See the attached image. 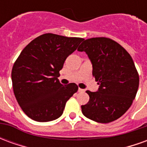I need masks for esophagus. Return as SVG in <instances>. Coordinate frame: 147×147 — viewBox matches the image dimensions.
Segmentation results:
<instances>
[{
    "label": "esophagus",
    "mask_w": 147,
    "mask_h": 147,
    "mask_svg": "<svg viewBox=\"0 0 147 147\" xmlns=\"http://www.w3.org/2000/svg\"><path fill=\"white\" fill-rule=\"evenodd\" d=\"M78 91H79V92H80V93H83V92H84V91H85V90H83V89H81V88H79V90H78Z\"/></svg>",
    "instance_id": "1"
}]
</instances>
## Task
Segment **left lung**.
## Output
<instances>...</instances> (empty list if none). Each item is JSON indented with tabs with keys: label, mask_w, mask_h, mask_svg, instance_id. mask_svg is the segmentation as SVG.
Segmentation results:
<instances>
[{
	"label": "left lung",
	"mask_w": 147,
	"mask_h": 147,
	"mask_svg": "<svg viewBox=\"0 0 147 147\" xmlns=\"http://www.w3.org/2000/svg\"><path fill=\"white\" fill-rule=\"evenodd\" d=\"M78 51L86 52L92 63L93 76L98 90H86L87 104L81 106L87 118L107 123L125 113L135 99L139 77L131 55L121 45L108 38L84 40Z\"/></svg>",
	"instance_id": "1"
}]
</instances>
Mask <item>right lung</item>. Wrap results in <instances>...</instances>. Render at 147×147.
Instances as JSON below:
<instances>
[{
	"instance_id": "right-lung-1",
	"label": "right lung",
	"mask_w": 147,
	"mask_h": 147,
	"mask_svg": "<svg viewBox=\"0 0 147 147\" xmlns=\"http://www.w3.org/2000/svg\"><path fill=\"white\" fill-rule=\"evenodd\" d=\"M83 40L44 34L20 53L11 70L12 87L18 104L30 119L48 122L62 115L79 87L74 83L62 85L59 71Z\"/></svg>"
}]
</instances>
